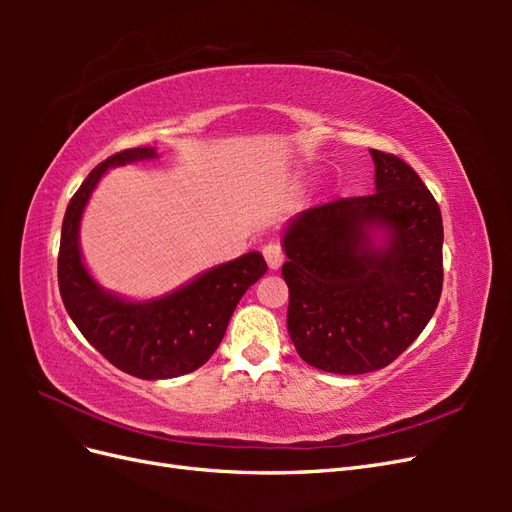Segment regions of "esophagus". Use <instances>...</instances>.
I'll return each instance as SVG.
<instances>
[{"mask_svg":"<svg viewBox=\"0 0 512 512\" xmlns=\"http://www.w3.org/2000/svg\"><path fill=\"white\" fill-rule=\"evenodd\" d=\"M262 254H265V260H267L269 269H280V267H282V262H284V250H282L280 243H275V241L267 243L265 247H262Z\"/></svg>","mask_w":512,"mask_h":512,"instance_id":"34e87169","label":"esophagus"}]
</instances>
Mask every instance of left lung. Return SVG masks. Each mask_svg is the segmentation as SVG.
<instances>
[{"mask_svg": "<svg viewBox=\"0 0 512 512\" xmlns=\"http://www.w3.org/2000/svg\"><path fill=\"white\" fill-rule=\"evenodd\" d=\"M376 192L337 198L288 222V333L299 356L331 374L393 363L427 327L442 294V213L393 153L369 149Z\"/></svg>", "mask_w": 512, "mask_h": 512, "instance_id": "obj_1", "label": "left lung"}]
</instances>
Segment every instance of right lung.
<instances>
[{
	"mask_svg": "<svg viewBox=\"0 0 512 512\" xmlns=\"http://www.w3.org/2000/svg\"><path fill=\"white\" fill-rule=\"evenodd\" d=\"M153 158H158L153 147H134L91 170L61 224L57 277L66 312L108 363L141 380H166L190 374L209 361L245 290L267 273V262L260 252H247L147 301H132L102 288L81 254L83 211L108 168Z\"/></svg>",
	"mask_w": 512,
	"mask_h": 512,
	"instance_id": "obj_1",
	"label": "right lung"
}]
</instances>
